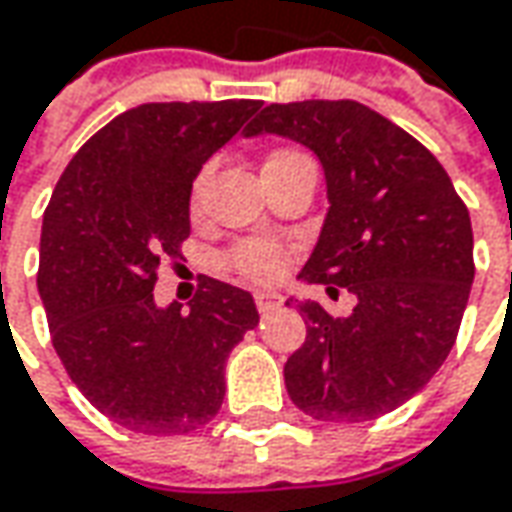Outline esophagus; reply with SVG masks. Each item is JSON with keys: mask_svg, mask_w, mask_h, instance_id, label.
Instances as JSON below:
<instances>
[{"mask_svg": "<svg viewBox=\"0 0 512 512\" xmlns=\"http://www.w3.org/2000/svg\"><path fill=\"white\" fill-rule=\"evenodd\" d=\"M255 303L260 314H272L274 309L283 306V294H277V291H257Z\"/></svg>", "mask_w": 512, "mask_h": 512, "instance_id": "34e87169", "label": "esophagus"}]
</instances>
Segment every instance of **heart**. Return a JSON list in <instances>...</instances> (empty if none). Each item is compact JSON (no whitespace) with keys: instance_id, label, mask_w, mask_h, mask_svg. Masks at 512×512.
<instances>
[{"instance_id":"obj_1","label":"heart","mask_w":512,"mask_h":512,"mask_svg":"<svg viewBox=\"0 0 512 512\" xmlns=\"http://www.w3.org/2000/svg\"><path fill=\"white\" fill-rule=\"evenodd\" d=\"M300 158H306V155H300V152L294 150H277L272 152L269 158H266V164L263 169H272V167H283V164H291V161H300ZM283 249L272 243V240H246V243H240L238 249L232 252V269L238 274H243L246 280H257V283H263V280H272L280 274L283 269Z\"/></svg>"}]
</instances>
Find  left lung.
Here are the masks:
<instances>
[{"label":"left lung","mask_w":512,"mask_h":512,"mask_svg":"<svg viewBox=\"0 0 512 512\" xmlns=\"http://www.w3.org/2000/svg\"><path fill=\"white\" fill-rule=\"evenodd\" d=\"M317 155L328 212L297 280L348 289L331 317L291 297L306 343L286 362L291 402L320 422H365L419 394L448 360L473 286V229L448 172L414 135L357 101L269 104L246 138Z\"/></svg>","instance_id":"8db88e82"}]
</instances>
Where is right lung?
I'll use <instances>...</instances> for the list:
<instances>
[{
	"instance_id": "right-lung-1",
	"label": "right lung",
	"mask_w": 512,
	"mask_h": 512,
	"mask_svg": "<svg viewBox=\"0 0 512 512\" xmlns=\"http://www.w3.org/2000/svg\"><path fill=\"white\" fill-rule=\"evenodd\" d=\"M260 101L138 104L101 127L47 203L39 294L53 348L84 397L115 425L175 436L221 411L229 351L257 326L249 291L206 277L189 303H155L161 257L189 238L203 164Z\"/></svg>"
}]
</instances>
